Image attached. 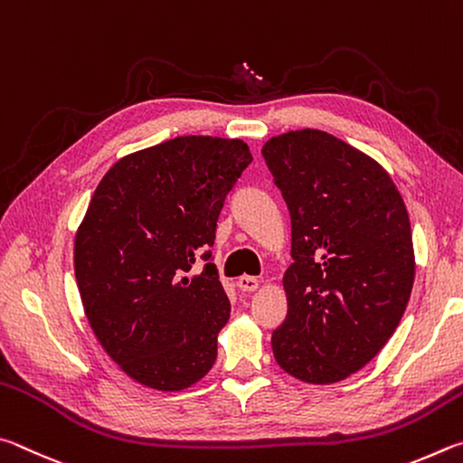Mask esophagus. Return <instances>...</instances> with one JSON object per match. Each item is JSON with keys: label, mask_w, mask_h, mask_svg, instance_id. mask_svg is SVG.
I'll use <instances>...</instances> for the list:
<instances>
[{"label": "esophagus", "mask_w": 463, "mask_h": 463, "mask_svg": "<svg viewBox=\"0 0 463 463\" xmlns=\"http://www.w3.org/2000/svg\"><path fill=\"white\" fill-rule=\"evenodd\" d=\"M258 285H260V282H258V279L256 277H240L238 279V287H240V290H246V293H252V290H256L258 288Z\"/></svg>", "instance_id": "1"}]
</instances>
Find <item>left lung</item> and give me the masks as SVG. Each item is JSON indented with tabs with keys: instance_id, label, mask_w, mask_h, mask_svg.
<instances>
[{
	"instance_id": "8db88e82",
	"label": "left lung",
	"mask_w": 463,
	"mask_h": 463,
	"mask_svg": "<svg viewBox=\"0 0 463 463\" xmlns=\"http://www.w3.org/2000/svg\"><path fill=\"white\" fill-rule=\"evenodd\" d=\"M262 156L293 236L274 358L303 383H339L383 350L407 309L415 280L407 207L376 160L321 129L270 137Z\"/></svg>"
}]
</instances>
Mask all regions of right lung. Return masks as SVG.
<instances>
[{"label": "right lung", "mask_w": 463, "mask_h": 463, "mask_svg": "<svg viewBox=\"0 0 463 463\" xmlns=\"http://www.w3.org/2000/svg\"><path fill=\"white\" fill-rule=\"evenodd\" d=\"M250 162L241 140L178 136L118 160L97 184L75 277L93 334L136 383L183 391L213 366L232 307L209 248Z\"/></svg>", "instance_id": "right-lung-1"}]
</instances>
